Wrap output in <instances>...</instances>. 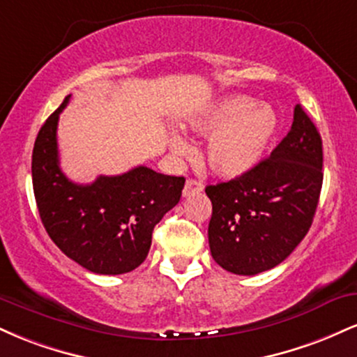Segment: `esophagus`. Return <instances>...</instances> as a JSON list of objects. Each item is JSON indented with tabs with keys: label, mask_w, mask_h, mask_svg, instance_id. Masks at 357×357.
<instances>
[{
	"label": "esophagus",
	"mask_w": 357,
	"mask_h": 357,
	"mask_svg": "<svg viewBox=\"0 0 357 357\" xmlns=\"http://www.w3.org/2000/svg\"><path fill=\"white\" fill-rule=\"evenodd\" d=\"M203 191V184L199 181H196V179L190 178L184 184V190H183V196H191V195H196V192H202Z\"/></svg>",
	"instance_id": "obj_1"
}]
</instances>
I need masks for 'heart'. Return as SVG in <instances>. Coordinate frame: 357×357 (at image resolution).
Here are the masks:
<instances>
[{
    "mask_svg": "<svg viewBox=\"0 0 357 357\" xmlns=\"http://www.w3.org/2000/svg\"><path fill=\"white\" fill-rule=\"evenodd\" d=\"M188 126L199 136L210 134L204 159L213 173L235 179L250 173L267 154L278 117L268 104H255L245 96H225L196 112ZM171 147L184 153L188 144L179 134H173Z\"/></svg>",
    "mask_w": 357,
    "mask_h": 357,
    "instance_id": "b5f03b06",
    "label": "heart"
}]
</instances>
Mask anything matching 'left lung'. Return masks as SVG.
<instances>
[{
    "mask_svg": "<svg viewBox=\"0 0 357 357\" xmlns=\"http://www.w3.org/2000/svg\"><path fill=\"white\" fill-rule=\"evenodd\" d=\"M322 139L301 105L289 134L250 173L206 186L211 257L236 275L277 267L304 240L322 188Z\"/></svg>",
    "mask_w": 357,
    "mask_h": 357,
    "instance_id": "8db88e82",
    "label": "left lung"
}]
</instances>
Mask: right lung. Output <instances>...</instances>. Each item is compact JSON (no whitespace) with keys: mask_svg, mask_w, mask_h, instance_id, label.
Masks as SVG:
<instances>
[{"mask_svg":"<svg viewBox=\"0 0 357 357\" xmlns=\"http://www.w3.org/2000/svg\"><path fill=\"white\" fill-rule=\"evenodd\" d=\"M61 105L45 121L31 155L40 218L48 236L73 261L100 275H121L146 260L155 225L178 204L183 176L137 166L90 184L70 181L60 169L56 126Z\"/></svg>","mask_w":357,"mask_h":357,"instance_id":"add662e5","label":"right lung"}]
</instances>
